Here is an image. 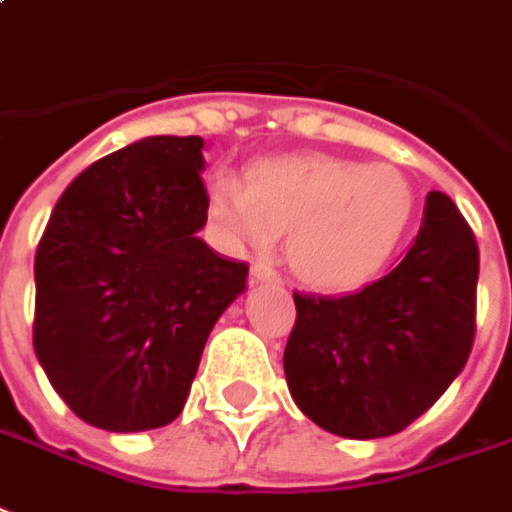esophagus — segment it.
<instances>
[{
    "instance_id": "esophagus-1",
    "label": "esophagus",
    "mask_w": 512,
    "mask_h": 512,
    "mask_svg": "<svg viewBox=\"0 0 512 512\" xmlns=\"http://www.w3.org/2000/svg\"><path fill=\"white\" fill-rule=\"evenodd\" d=\"M250 278H253V284H259V281H267V284H278L281 281V275L275 273L270 264L264 262H253L250 267Z\"/></svg>"
}]
</instances>
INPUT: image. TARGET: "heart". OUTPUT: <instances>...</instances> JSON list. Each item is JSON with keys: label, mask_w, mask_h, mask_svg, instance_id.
<instances>
[{"label": "heart", "mask_w": 512, "mask_h": 512, "mask_svg": "<svg viewBox=\"0 0 512 512\" xmlns=\"http://www.w3.org/2000/svg\"><path fill=\"white\" fill-rule=\"evenodd\" d=\"M413 209L402 170L325 154L267 159L250 168L245 187L217 179L209 190V215L231 242L270 248L289 231V267L320 289H347L378 273Z\"/></svg>", "instance_id": "1"}]
</instances>
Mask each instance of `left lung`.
<instances>
[{
    "label": "left lung",
    "instance_id": "left-lung-1",
    "mask_svg": "<svg viewBox=\"0 0 512 512\" xmlns=\"http://www.w3.org/2000/svg\"><path fill=\"white\" fill-rule=\"evenodd\" d=\"M480 250L444 192H430L413 248L350 295L295 292L284 350L292 400L333 436L405 430L466 366L477 331Z\"/></svg>",
    "mask_w": 512,
    "mask_h": 512
}]
</instances>
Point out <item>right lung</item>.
<instances>
[{
    "instance_id": "add662e5",
    "label": "right lung",
    "mask_w": 512,
    "mask_h": 512,
    "mask_svg": "<svg viewBox=\"0 0 512 512\" xmlns=\"http://www.w3.org/2000/svg\"><path fill=\"white\" fill-rule=\"evenodd\" d=\"M201 137H146L60 195L35 253L32 344L82 422L140 433L187 402L209 333L248 264L198 239L209 212Z\"/></svg>"
}]
</instances>
